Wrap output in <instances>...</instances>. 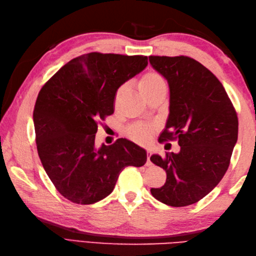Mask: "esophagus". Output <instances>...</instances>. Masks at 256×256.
I'll list each match as a JSON object with an SVG mask.
<instances>
[{
	"label": "esophagus",
	"instance_id": "34e87169",
	"mask_svg": "<svg viewBox=\"0 0 256 256\" xmlns=\"http://www.w3.org/2000/svg\"><path fill=\"white\" fill-rule=\"evenodd\" d=\"M150 155H152V150H148V165H150L152 162H150Z\"/></svg>",
	"mask_w": 256,
	"mask_h": 256
}]
</instances>
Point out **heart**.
<instances>
[{
  "label": "heart",
  "instance_id": "obj_1",
  "mask_svg": "<svg viewBox=\"0 0 256 256\" xmlns=\"http://www.w3.org/2000/svg\"><path fill=\"white\" fill-rule=\"evenodd\" d=\"M138 86L142 94L146 96L150 94H152L153 91H155L156 89L160 88V86H165V82L160 74H154V72H148L144 74L142 79L140 80ZM124 91H125L124 86H122L121 88H118L116 94V101H118L120 98H121ZM152 134H153V130H152V128L143 124L134 125V126L130 128L128 131V135L130 136V138H132L138 143H148L152 138Z\"/></svg>",
  "mask_w": 256,
  "mask_h": 256
}]
</instances>
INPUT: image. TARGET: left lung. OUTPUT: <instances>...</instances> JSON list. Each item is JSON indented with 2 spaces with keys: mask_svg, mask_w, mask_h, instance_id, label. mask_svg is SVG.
Instances as JSON below:
<instances>
[{
  "mask_svg": "<svg viewBox=\"0 0 256 256\" xmlns=\"http://www.w3.org/2000/svg\"><path fill=\"white\" fill-rule=\"evenodd\" d=\"M150 64L167 80L170 114L160 142L177 138L180 150L150 156L166 172V182L152 188L153 197L172 206L198 202L229 167L238 140L236 112L218 78L186 56H150Z\"/></svg>",
  "mask_w": 256,
  "mask_h": 256,
  "instance_id": "1",
  "label": "left lung"
}]
</instances>
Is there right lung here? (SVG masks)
<instances>
[{
    "mask_svg": "<svg viewBox=\"0 0 256 256\" xmlns=\"http://www.w3.org/2000/svg\"><path fill=\"white\" fill-rule=\"evenodd\" d=\"M146 56L90 52L74 58L47 81L32 114L38 155L64 198L92 204L110 194L126 166H143L146 150L118 138L96 146L98 124L114 112L118 89L148 66Z\"/></svg>",
    "mask_w": 256,
    "mask_h": 256,
    "instance_id": "1",
    "label": "right lung"
}]
</instances>
